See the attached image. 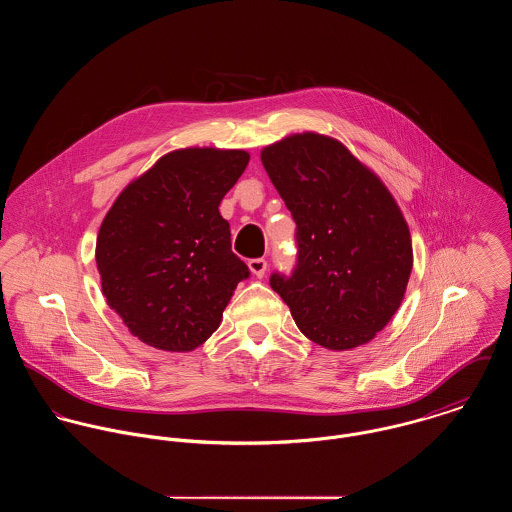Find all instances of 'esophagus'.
I'll use <instances>...</instances> for the list:
<instances>
[{
  "label": "esophagus",
  "mask_w": 512,
  "mask_h": 512,
  "mask_svg": "<svg viewBox=\"0 0 512 512\" xmlns=\"http://www.w3.org/2000/svg\"><path fill=\"white\" fill-rule=\"evenodd\" d=\"M248 268L256 278H264V274L268 270V262L264 258H252V260H248Z\"/></svg>",
  "instance_id": "34e87169"
}]
</instances>
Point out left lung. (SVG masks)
Masks as SVG:
<instances>
[{
    "label": "left lung",
    "mask_w": 512,
    "mask_h": 512,
    "mask_svg": "<svg viewBox=\"0 0 512 512\" xmlns=\"http://www.w3.org/2000/svg\"><path fill=\"white\" fill-rule=\"evenodd\" d=\"M297 224V268L270 286L299 331L329 351L361 347L402 305L414 252L382 179L331 136L303 132L260 151Z\"/></svg>",
    "instance_id": "obj_1"
}]
</instances>
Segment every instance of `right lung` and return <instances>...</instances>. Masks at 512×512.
<instances>
[{
    "label": "right lung",
    "instance_id": "right-lung-1",
    "mask_svg": "<svg viewBox=\"0 0 512 512\" xmlns=\"http://www.w3.org/2000/svg\"><path fill=\"white\" fill-rule=\"evenodd\" d=\"M248 161L244 149H173L132 179L102 220V293L149 347L189 353L203 345L248 278L219 211Z\"/></svg>",
    "mask_w": 512,
    "mask_h": 512
}]
</instances>
